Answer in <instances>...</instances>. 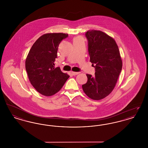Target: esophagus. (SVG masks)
<instances>
[{
	"instance_id": "esophagus-1",
	"label": "esophagus",
	"mask_w": 148,
	"mask_h": 148,
	"mask_svg": "<svg viewBox=\"0 0 148 148\" xmlns=\"http://www.w3.org/2000/svg\"><path fill=\"white\" fill-rule=\"evenodd\" d=\"M71 73L73 75H77V74H79V72H74V71H73V72H71Z\"/></svg>"
}]
</instances>
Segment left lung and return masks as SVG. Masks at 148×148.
Segmentation results:
<instances>
[{
    "mask_svg": "<svg viewBox=\"0 0 148 148\" xmlns=\"http://www.w3.org/2000/svg\"><path fill=\"white\" fill-rule=\"evenodd\" d=\"M85 36L90 62L95 65V72L94 77L86 74L88 81L82 88L89 98L99 100L105 98L114 89L122 69V60L112 37L95 30H88Z\"/></svg>",
    "mask_w": 148,
    "mask_h": 148,
    "instance_id": "left-lung-1",
    "label": "left lung"
}]
</instances>
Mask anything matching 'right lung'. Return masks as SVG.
I'll return each mask as SVG.
<instances>
[{
    "mask_svg": "<svg viewBox=\"0 0 148 148\" xmlns=\"http://www.w3.org/2000/svg\"><path fill=\"white\" fill-rule=\"evenodd\" d=\"M68 34L47 33L35 42L25 60L29 80L36 91L49 97L59 92L69 77L59 67L55 68L59 45Z\"/></svg>",
    "mask_w": 148,
    "mask_h": 148,
    "instance_id": "obj_1",
    "label": "right lung"
}]
</instances>
